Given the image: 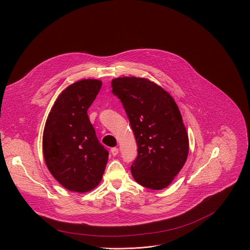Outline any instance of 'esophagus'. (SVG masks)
Wrapping results in <instances>:
<instances>
[{
	"instance_id": "esophagus-1",
	"label": "esophagus",
	"mask_w": 250,
	"mask_h": 250,
	"mask_svg": "<svg viewBox=\"0 0 250 250\" xmlns=\"http://www.w3.org/2000/svg\"><path fill=\"white\" fill-rule=\"evenodd\" d=\"M110 151H111V153L115 156V155H117V154L119 153V149H118V148H111Z\"/></svg>"
}]
</instances>
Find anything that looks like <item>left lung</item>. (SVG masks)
Segmentation results:
<instances>
[{"label":"left lung","mask_w":250,"mask_h":250,"mask_svg":"<svg viewBox=\"0 0 250 250\" xmlns=\"http://www.w3.org/2000/svg\"><path fill=\"white\" fill-rule=\"evenodd\" d=\"M111 86L136 139L138 154L130 167L134 180L154 190L168 187L188 154V136L176 102L145 78H116Z\"/></svg>","instance_id":"left-lung-1"}]
</instances>
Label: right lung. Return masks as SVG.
<instances>
[{"instance_id": "add662e5", "label": "right lung", "mask_w": 250, "mask_h": 250, "mask_svg": "<svg viewBox=\"0 0 250 250\" xmlns=\"http://www.w3.org/2000/svg\"><path fill=\"white\" fill-rule=\"evenodd\" d=\"M101 81L85 79L67 87L55 101L42 140L43 155L53 177L66 189L87 192L101 181L108 151L92 125L88 109Z\"/></svg>"}]
</instances>
